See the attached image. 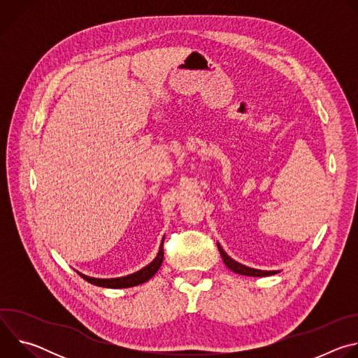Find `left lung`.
Segmentation results:
<instances>
[{
  "label": "left lung",
  "instance_id": "left-lung-1",
  "mask_svg": "<svg viewBox=\"0 0 358 358\" xmlns=\"http://www.w3.org/2000/svg\"><path fill=\"white\" fill-rule=\"evenodd\" d=\"M218 249L221 252V257L224 259V264L235 273H239V275H243V276H271V275H275L278 273L279 271H259V269H253V268H248L245 265H241L238 264L236 261H234L232 258H229L228 255L225 253V250L221 248V245L218 243Z\"/></svg>",
  "mask_w": 358,
  "mask_h": 358
}]
</instances>
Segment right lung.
I'll use <instances>...</instances> for the list:
<instances>
[{"mask_svg": "<svg viewBox=\"0 0 358 358\" xmlns=\"http://www.w3.org/2000/svg\"><path fill=\"white\" fill-rule=\"evenodd\" d=\"M163 243H164V238H163V242L160 245V250L157 253L156 259L152 261L150 265H147L145 268L140 269L138 272L136 273H131L129 276H123V278H116V279H96V278H89L86 275H82L80 272H78L86 282L92 283V285H96V286H100V287H109V289H122V287H131V286H137V285H141L144 282H147L150 278L155 276L159 271V268L162 266L163 264V259H164V248H163Z\"/></svg>", "mask_w": 358, "mask_h": 358, "instance_id": "add662e5", "label": "right lung"}]
</instances>
